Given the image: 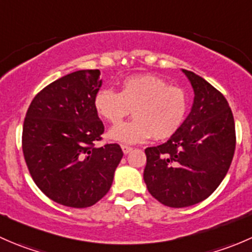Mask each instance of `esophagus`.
Masks as SVG:
<instances>
[{
	"label": "esophagus",
	"mask_w": 252,
	"mask_h": 252,
	"mask_svg": "<svg viewBox=\"0 0 252 252\" xmlns=\"http://www.w3.org/2000/svg\"><path fill=\"white\" fill-rule=\"evenodd\" d=\"M122 150H123L124 154L128 155L129 152H131V150H133V147L128 146V145H122Z\"/></svg>",
	"instance_id": "34e87169"
}]
</instances>
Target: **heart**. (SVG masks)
<instances>
[{
    "mask_svg": "<svg viewBox=\"0 0 252 252\" xmlns=\"http://www.w3.org/2000/svg\"><path fill=\"white\" fill-rule=\"evenodd\" d=\"M96 113L108 123L116 124L132 110L131 121L114 126L108 138L123 144L147 140H167L178 133L189 108L185 90L169 85L155 75H134L124 79L121 90L102 88L95 94Z\"/></svg>",
    "mask_w": 252,
    "mask_h": 252,
    "instance_id": "heart-1",
    "label": "heart"
}]
</instances>
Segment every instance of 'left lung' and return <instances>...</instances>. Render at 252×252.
Returning a JSON list of instances; mask_svg holds the SVG:
<instances>
[{
  "label": "left lung",
  "mask_w": 252,
  "mask_h": 252,
  "mask_svg": "<svg viewBox=\"0 0 252 252\" xmlns=\"http://www.w3.org/2000/svg\"><path fill=\"white\" fill-rule=\"evenodd\" d=\"M194 89L191 112L168 141L147 147L144 180L150 194L169 207L204 201L222 183L235 151L229 103L204 78L183 69Z\"/></svg>",
  "instance_id": "left-lung-1"
}]
</instances>
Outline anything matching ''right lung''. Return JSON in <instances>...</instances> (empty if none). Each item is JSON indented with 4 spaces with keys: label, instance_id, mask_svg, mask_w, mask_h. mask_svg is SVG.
I'll return each instance as SVG.
<instances>
[{
    "label": "right lung",
    "instance_id": "right-lung-1",
    "mask_svg": "<svg viewBox=\"0 0 252 252\" xmlns=\"http://www.w3.org/2000/svg\"><path fill=\"white\" fill-rule=\"evenodd\" d=\"M100 70L70 73L34 97L23 124L25 163L39 189L61 205L84 208L102 199L123 157L118 144L96 147L105 126L94 107Z\"/></svg>",
    "mask_w": 252,
    "mask_h": 252
}]
</instances>
